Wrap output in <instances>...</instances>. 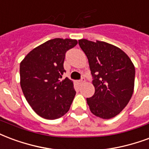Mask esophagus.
Instances as JSON below:
<instances>
[{"mask_svg": "<svg viewBox=\"0 0 149 149\" xmlns=\"http://www.w3.org/2000/svg\"><path fill=\"white\" fill-rule=\"evenodd\" d=\"M84 81H85V80H84V79H81V80L78 81V83H79V84H82L84 83Z\"/></svg>", "mask_w": 149, "mask_h": 149, "instance_id": "1", "label": "esophagus"}]
</instances>
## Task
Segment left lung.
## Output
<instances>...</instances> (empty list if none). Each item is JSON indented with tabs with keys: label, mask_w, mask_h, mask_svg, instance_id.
Wrapping results in <instances>:
<instances>
[{
	"label": "left lung",
	"mask_w": 149,
	"mask_h": 149,
	"mask_svg": "<svg viewBox=\"0 0 149 149\" xmlns=\"http://www.w3.org/2000/svg\"><path fill=\"white\" fill-rule=\"evenodd\" d=\"M88 59L95 94L87 98L90 111L102 119L119 114L134 90L135 67L123 50L102 41H78Z\"/></svg>",
	"instance_id": "1"
}]
</instances>
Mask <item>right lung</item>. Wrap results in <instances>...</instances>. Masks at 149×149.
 <instances>
[{"label":"right lung","instance_id":"obj_1","mask_svg":"<svg viewBox=\"0 0 149 149\" xmlns=\"http://www.w3.org/2000/svg\"><path fill=\"white\" fill-rule=\"evenodd\" d=\"M77 41L54 38L30 51L20 62V86L27 102L45 119L59 118L69 111L76 91L69 78L61 81L67 50Z\"/></svg>","mask_w":149,"mask_h":149}]
</instances>
